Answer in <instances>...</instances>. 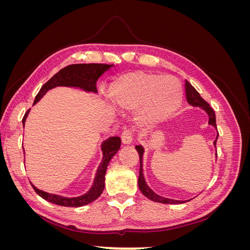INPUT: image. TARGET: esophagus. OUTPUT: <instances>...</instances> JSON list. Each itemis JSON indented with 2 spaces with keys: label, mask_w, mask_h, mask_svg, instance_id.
Segmentation results:
<instances>
[{
  "label": "esophagus",
  "mask_w": 250,
  "mask_h": 250,
  "mask_svg": "<svg viewBox=\"0 0 250 250\" xmlns=\"http://www.w3.org/2000/svg\"><path fill=\"white\" fill-rule=\"evenodd\" d=\"M122 143L124 145H130L132 143V132L130 130H124L122 133Z\"/></svg>",
  "instance_id": "obj_1"
}]
</instances>
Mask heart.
<instances>
[{"label": "heart", "instance_id": "heart-1", "mask_svg": "<svg viewBox=\"0 0 250 250\" xmlns=\"http://www.w3.org/2000/svg\"><path fill=\"white\" fill-rule=\"evenodd\" d=\"M112 106L125 111L135 110L143 126H155L168 120L181 106L184 89L172 76L134 71L115 78L108 87Z\"/></svg>", "mask_w": 250, "mask_h": 250}]
</instances>
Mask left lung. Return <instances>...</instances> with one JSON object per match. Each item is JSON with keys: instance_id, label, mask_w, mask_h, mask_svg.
Here are the masks:
<instances>
[{"instance_id": "left-lung-1", "label": "left lung", "mask_w": 250, "mask_h": 250, "mask_svg": "<svg viewBox=\"0 0 250 250\" xmlns=\"http://www.w3.org/2000/svg\"><path fill=\"white\" fill-rule=\"evenodd\" d=\"M186 96H187V100L188 102V104H191L193 107H200L201 109H203L204 111L207 112V115L208 116V125L213 126L215 129H217V126H216V115H215V111L213 110L209 106V104L208 102L204 101L201 96L199 95V93L197 90L195 89L194 86H192V84L188 81L186 80ZM219 137V133L217 131V137L216 140L214 141V146L216 148V142L217 139ZM135 149H137L138 153L140 155V175H139V188H140V191L143 193L144 196H146V197L150 200L155 201V202H160V203H165V204H179V203H185L188 200H175V199H170V198H166L163 197V196L157 195L152 188H150L149 186L147 185L145 177H144V174H143V155H144V147L142 145H138L135 146ZM217 155V153H216Z\"/></svg>"}]
</instances>
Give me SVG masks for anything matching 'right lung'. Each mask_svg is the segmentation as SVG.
Segmentation results:
<instances>
[{"instance_id": "add662e5", "label": "right lung", "mask_w": 250, "mask_h": 250, "mask_svg": "<svg viewBox=\"0 0 250 250\" xmlns=\"http://www.w3.org/2000/svg\"><path fill=\"white\" fill-rule=\"evenodd\" d=\"M113 64H103V63H78L70 64L56 73L48 82L44 83L40 89L39 94L36 95L34 104L39 102L42 98L46 95L48 90L57 86H67L76 87L84 90L86 93L97 94L96 83L100 78L101 75L108 71ZM30 109L25 113L22 118V126H25L26 119L28 117ZM121 146V139L119 137H110L107 140L103 141L101 144V150L103 153L102 162L97 170L94 184L84 195L78 196V197H63V196L51 194L43 192L40 188L34 187V191L39 194L42 198L51 203H55L57 206L69 207V208H79L86 206V204L95 201L102 194L105 187V173H106L107 166L111 158L115 156ZM24 149V148H22Z\"/></svg>"}]
</instances>
